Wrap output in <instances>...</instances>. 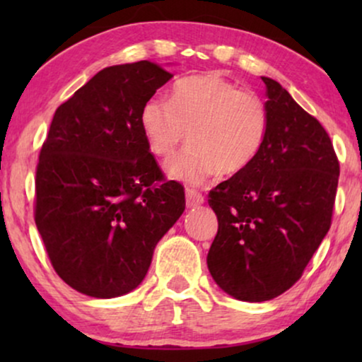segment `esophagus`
Here are the masks:
<instances>
[{
  "label": "esophagus",
  "instance_id": "34e87169",
  "mask_svg": "<svg viewBox=\"0 0 362 362\" xmlns=\"http://www.w3.org/2000/svg\"><path fill=\"white\" fill-rule=\"evenodd\" d=\"M186 202H187V207H194V206H199L204 202V196L201 194V192H197L194 189H189L187 187L186 189Z\"/></svg>",
  "mask_w": 362,
  "mask_h": 362
}]
</instances>
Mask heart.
Masks as SVG:
<instances>
[{"instance_id": "obj_1", "label": "heart", "mask_w": 362, "mask_h": 362, "mask_svg": "<svg viewBox=\"0 0 362 362\" xmlns=\"http://www.w3.org/2000/svg\"><path fill=\"white\" fill-rule=\"evenodd\" d=\"M138 120L150 151L161 158L171 156L187 132L189 145L168 161L166 173L189 185L249 168L269 125L262 98L217 74L181 78L171 87L168 102L148 98Z\"/></svg>"}]
</instances>
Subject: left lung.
Here are the masks:
<instances>
[{
	"label": "left lung",
	"mask_w": 362,
	"mask_h": 362,
	"mask_svg": "<svg viewBox=\"0 0 362 362\" xmlns=\"http://www.w3.org/2000/svg\"><path fill=\"white\" fill-rule=\"evenodd\" d=\"M267 87V135L239 175L209 192L217 235L207 269L227 295L259 303L300 280L328 234L339 177L333 143L279 82Z\"/></svg>",
	"instance_id": "1"
}]
</instances>
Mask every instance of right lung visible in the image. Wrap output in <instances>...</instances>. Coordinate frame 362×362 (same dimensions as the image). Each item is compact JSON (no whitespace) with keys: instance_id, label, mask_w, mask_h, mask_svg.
Here are the masks:
<instances>
[{"instance_id":"add662e5","label":"right lung","mask_w":362,"mask_h":362,"mask_svg":"<svg viewBox=\"0 0 362 362\" xmlns=\"http://www.w3.org/2000/svg\"><path fill=\"white\" fill-rule=\"evenodd\" d=\"M173 76L140 61L105 67L54 113L36 171V221L57 275L93 298L130 293L186 207L163 181L140 108Z\"/></svg>"}]
</instances>
